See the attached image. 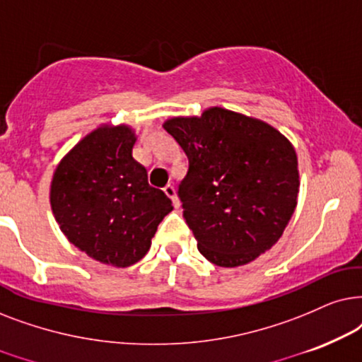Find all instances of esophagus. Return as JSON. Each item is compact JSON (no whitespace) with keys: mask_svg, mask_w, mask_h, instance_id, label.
I'll return each mask as SVG.
<instances>
[{"mask_svg":"<svg viewBox=\"0 0 362 362\" xmlns=\"http://www.w3.org/2000/svg\"><path fill=\"white\" fill-rule=\"evenodd\" d=\"M163 192H165V195L173 202V205H175V209H177V206H178V199H177V194H175V187L168 184V185L163 187Z\"/></svg>","mask_w":362,"mask_h":362,"instance_id":"esophagus-1","label":"esophagus"}]
</instances>
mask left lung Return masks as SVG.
<instances>
[{
	"label": "left lung",
	"mask_w": 362,
	"mask_h": 362,
	"mask_svg": "<svg viewBox=\"0 0 362 362\" xmlns=\"http://www.w3.org/2000/svg\"><path fill=\"white\" fill-rule=\"evenodd\" d=\"M163 129L189 158L178 197L199 252L235 268L272 248L300 192L293 144L273 125L223 107L167 119Z\"/></svg>",
	"instance_id": "obj_1"
}]
</instances>
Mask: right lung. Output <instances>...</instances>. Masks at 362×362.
<instances>
[{"label":"right lung","mask_w":362,"mask_h":362,"mask_svg":"<svg viewBox=\"0 0 362 362\" xmlns=\"http://www.w3.org/2000/svg\"><path fill=\"white\" fill-rule=\"evenodd\" d=\"M136 142L131 125H99L61 158L49 189L66 238L89 258L117 268L146 257L158 223L173 210L132 157Z\"/></svg>","instance_id":"add662e5"}]
</instances>
